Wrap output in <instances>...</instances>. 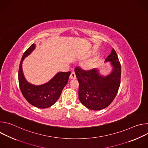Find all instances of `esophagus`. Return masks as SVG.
<instances>
[{"mask_svg": "<svg viewBox=\"0 0 148 148\" xmlns=\"http://www.w3.org/2000/svg\"><path fill=\"white\" fill-rule=\"evenodd\" d=\"M76 78V76H75V74L74 72H72L71 75H70V79H74Z\"/></svg>", "mask_w": 148, "mask_h": 148, "instance_id": "34e87169", "label": "esophagus"}]
</instances>
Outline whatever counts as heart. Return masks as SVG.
Returning <instances> with one entry per match:
<instances>
[{
	"label": "heart",
	"instance_id": "heart-1",
	"mask_svg": "<svg viewBox=\"0 0 148 148\" xmlns=\"http://www.w3.org/2000/svg\"><path fill=\"white\" fill-rule=\"evenodd\" d=\"M94 66V61H88L83 63L82 64V68L85 70H91Z\"/></svg>",
	"mask_w": 148,
	"mask_h": 148
}]
</instances>
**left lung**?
Instances as JSON below:
<instances>
[{
	"mask_svg": "<svg viewBox=\"0 0 148 148\" xmlns=\"http://www.w3.org/2000/svg\"><path fill=\"white\" fill-rule=\"evenodd\" d=\"M110 62L111 71L104 75L99 69L84 71L75 69L79 82L78 97L81 103L89 110L99 111L107 107L113 101L119 88L121 66L114 49L105 60Z\"/></svg>",
	"mask_w": 148,
	"mask_h": 148,
	"instance_id": "left-lung-1",
	"label": "left lung"
}]
</instances>
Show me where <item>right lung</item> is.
<instances>
[{
    "mask_svg": "<svg viewBox=\"0 0 148 148\" xmlns=\"http://www.w3.org/2000/svg\"><path fill=\"white\" fill-rule=\"evenodd\" d=\"M35 48L36 45L32 44L24 53L20 61L18 74L19 86L23 97L33 106L39 108H47L51 107L58 99L71 73H57L48 82L41 85H34L28 82L23 74L22 64L25 58Z\"/></svg>",
    "mask_w": 148,
    "mask_h": 148,
    "instance_id": "1",
    "label": "right lung"
}]
</instances>
